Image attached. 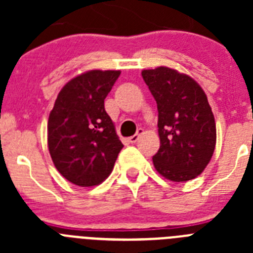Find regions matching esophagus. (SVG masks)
I'll return each mask as SVG.
<instances>
[{
  "instance_id": "34e87169",
  "label": "esophagus",
  "mask_w": 253,
  "mask_h": 253,
  "mask_svg": "<svg viewBox=\"0 0 253 253\" xmlns=\"http://www.w3.org/2000/svg\"><path fill=\"white\" fill-rule=\"evenodd\" d=\"M143 133H144V130H143L142 128H139L137 130V133H135V134H134V135H131V137L129 138V142H130V143H137L138 140H139L140 135H142Z\"/></svg>"
}]
</instances>
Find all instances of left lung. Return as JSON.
<instances>
[{
    "instance_id": "left-lung-1",
    "label": "left lung",
    "mask_w": 253,
    "mask_h": 253,
    "mask_svg": "<svg viewBox=\"0 0 253 253\" xmlns=\"http://www.w3.org/2000/svg\"><path fill=\"white\" fill-rule=\"evenodd\" d=\"M142 77L158 109L161 146L154 169L175 182L193 180L215 149V120L207 95L195 80L169 67L144 69Z\"/></svg>"
}]
</instances>
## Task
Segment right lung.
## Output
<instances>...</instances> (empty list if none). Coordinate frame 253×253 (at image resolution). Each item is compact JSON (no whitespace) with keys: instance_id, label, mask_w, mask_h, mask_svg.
I'll return each mask as SVG.
<instances>
[{"instance_id":"1","label":"right lung","mask_w":253,"mask_h":253,"mask_svg":"<svg viewBox=\"0 0 253 253\" xmlns=\"http://www.w3.org/2000/svg\"><path fill=\"white\" fill-rule=\"evenodd\" d=\"M120 71H88L67 82L49 114L48 148L55 169L82 187L109 177L122 151L104 101Z\"/></svg>"}]
</instances>
